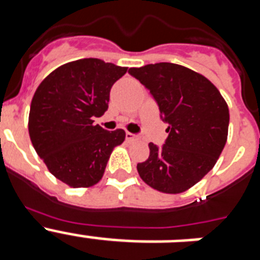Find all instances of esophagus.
Returning <instances> with one entry per match:
<instances>
[{"label": "esophagus", "instance_id": "1", "mask_svg": "<svg viewBox=\"0 0 260 260\" xmlns=\"http://www.w3.org/2000/svg\"><path fill=\"white\" fill-rule=\"evenodd\" d=\"M137 135L133 134V133H126V141L127 142H134L137 141Z\"/></svg>", "mask_w": 260, "mask_h": 260}]
</instances>
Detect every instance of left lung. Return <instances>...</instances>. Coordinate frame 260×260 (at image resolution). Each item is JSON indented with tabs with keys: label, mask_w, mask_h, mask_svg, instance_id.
I'll use <instances>...</instances> for the list:
<instances>
[{
	"label": "left lung",
	"mask_w": 260,
	"mask_h": 260,
	"mask_svg": "<svg viewBox=\"0 0 260 260\" xmlns=\"http://www.w3.org/2000/svg\"><path fill=\"white\" fill-rule=\"evenodd\" d=\"M150 89L169 133L164 146L148 144L137 165L142 180L165 194H180L215 167L228 139V104L210 80L182 65L160 62L128 70Z\"/></svg>",
	"instance_id": "8db88e82"
}]
</instances>
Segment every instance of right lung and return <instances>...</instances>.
Segmentation results:
<instances>
[{"label":"right lung","mask_w":260,"mask_h":260,"mask_svg":"<svg viewBox=\"0 0 260 260\" xmlns=\"http://www.w3.org/2000/svg\"><path fill=\"white\" fill-rule=\"evenodd\" d=\"M127 68L99 58L71 61L53 70L32 98L28 133L53 176L70 187H91L103 178L125 132H107L93 118L108 110L109 92Z\"/></svg>","instance_id":"add662e5"}]
</instances>
